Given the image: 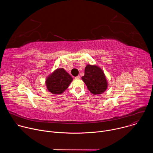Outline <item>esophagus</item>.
<instances>
[{
	"label": "esophagus",
	"mask_w": 153,
	"mask_h": 153,
	"mask_svg": "<svg viewBox=\"0 0 153 153\" xmlns=\"http://www.w3.org/2000/svg\"><path fill=\"white\" fill-rule=\"evenodd\" d=\"M75 79H80V76H77L75 77Z\"/></svg>",
	"instance_id": "esophagus-1"
}]
</instances>
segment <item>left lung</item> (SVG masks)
Returning <instances> with one entry per match:
<instances>
[{
    "label": "left lung",
    "instance_id": "1",
    "mask_svg": "<svg viewBox=\"0 0 153 153\" xmlns=\"http://www.w3.org/2000/svg\"><path fill=\"white\" fill-rule=\"evenodd\" d=\"M82 80L88 90L94 95L103 94L108 88V81L103 71L97 65L88 64L85 68Z\"/></svg>",
    "mask_w": 153,
    "mask_h": 153
}]
</instances>
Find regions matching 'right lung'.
<instances>
[{"mask_svg":"<svg viewBox=\"0 0 153 153\" xmlns=\"http://www.w3.org/2000/svg\"><path fill=\"white\" fill-rule=\"evenodd\" d=\"M73 77L63 68H57L46 78L48 91L54 94H62L73 81Z\"/></svg>","mask_w":153,"mask_h":153,"instance_id":"add662e5","label":"right lung"}]
</instances>
